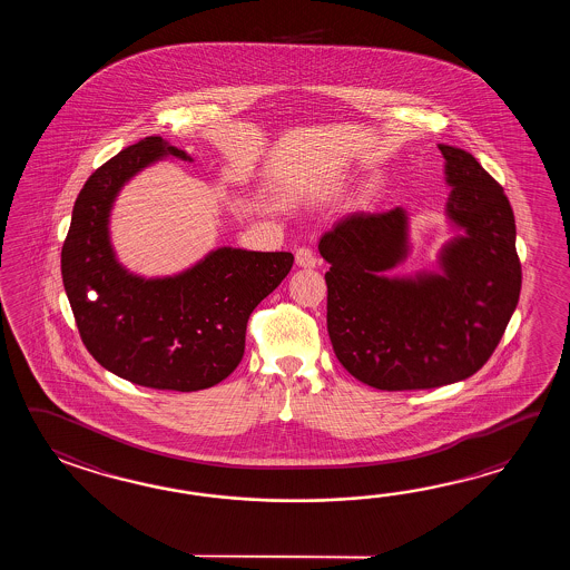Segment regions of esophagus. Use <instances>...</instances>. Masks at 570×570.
Returning a JSON list of instances; mask_svg holds the SVG:
<instances>
[{
    "label": "esophagus",
    "mask_w": 570,
    "mask_h": 570,
    "mask_svg": "<svg viewBox=\"0 0 570 570\" xmlns=\"http://www.w3.org/2000/svg\"><path fill=\"white\" fill-rule=\"evenodd\" d=\"M317 258H315L314 250L307 248V246H299L295 250V265L302 268H314Z\"/></svg>",
    "instance_id": "esophagus-1"
}]
</instances>
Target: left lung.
I'll return each mask as SVG.
<instances>
[{"instance_id": "left-lung-1", "label": "left lung", "mask_w": 570, "mask_h": 570, "mask_svg": "<svg viewBox=\"0 0 570 570\" xmlns=\"http://www.w3.org/2000/svg\"><path fill=\"white\" fill-rule=\"evenodd\" d=\"M449 216L464 228L444 275L389 279L407 255V216L356 212L326 232L327 334L342 366L383 391L434 389L474 375L495 352L521 289L515 218L503 187L466 150L440 145Z\"/></svg>"}]
</instances>
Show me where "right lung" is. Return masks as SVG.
Wrapping results in <instances>:
<instances>
[{
    "instance_id": "right-lung-1",
    "label": "right lung",
    "mask_w": 570,
    "mask_h": 570,
    "mask_svg": "<svg viewBox=\"0 0 570 570\" xmlns=\"http://www.w3.org/2000/svg\"><path fill=\"white\" fill-rule=\"evenodd\" d=\"M163 155L189 158L148 136L91 173L62 244V285L104 368L140 387L199 391L243 361L248 317L287 277L293 255L218 248L177 277L126 273L109 246V209L121 185Z\"/></svg>"
}]
</instances>
